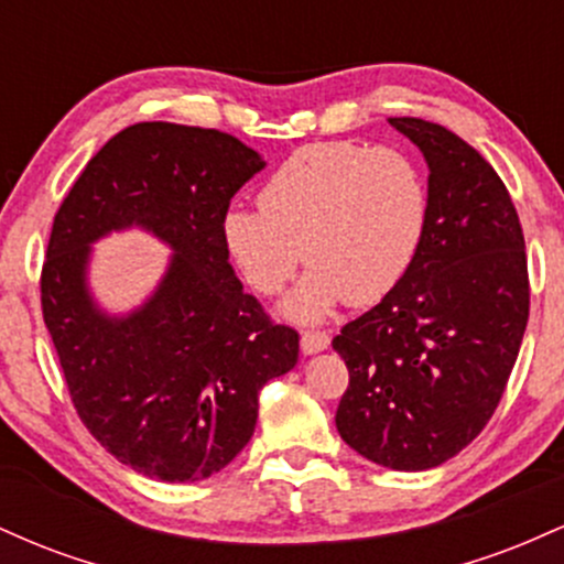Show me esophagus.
I'll return each instance as SVG.
<instances>
[{"instance_id":"34e87169","label":"esophagus","mask_w":564,"mask_h":564,"mask_svg":"<svg viewBox=\"0 0 564 564\" xmlns=\"http://www.w3.org/2000/svg\"><path fill=\"white\" fill-rule=\"evenodd\" d=\"M328 345H332V336H328L326 332H304L302 334V352L304 355L323 352Z\"/></svg>"}]
</instances>
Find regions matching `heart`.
Wrapping results in <instances>:
<instances>
[{
    "mask_svg": "<svg viewBox=\"0 0 564 564\" xmlns=\"http://www.w3.org/2000/svg\"><path fill=\"white\" fill-rule=\"evenodd\" d=\"M426 217L430 187L405 151L315 142L270 174L260 209L225 212L223 238L260 294L286 286L304 254L310 270L281 313L321 323L347 300H384L416 260Z\"/></svg>",
    "mask_w": 564,
    "mask_h": 564,
    "instance_id": "b5f03b06",
    "label": "heart"
}]
</instances>
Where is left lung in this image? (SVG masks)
<instances>
[{
	"label": "left lung",
	"instance_id": "8db88e82",
	"mask_svg": "<svg viewBox=\"0 0 564 564\" xmlns=\"http://www.w3.org/2000/svg\"><path fill=\"white\" fill-rule=\"evenodd\" d=\"M390 124L430 166V217L403 281L334 336L349 371L336 430L379 467L424 471L467 448L507 390L528 260L507 185L469 142L411 116Z\"/></svg>",
	"mask_w": 564,
	"mask_h": 564
}]
</instances>
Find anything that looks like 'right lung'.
Instances as JSON below:
<instances>
[{"mask_svg":"<svg viewBox=\"0 0 564 564\" xmlns=\"http://www.w3.org/2000/svg\"><path fill=\"white\" fill-rule=\"evenodd\" d=\"M264 170L232 134L170 121L121 129L57 209L42 313L70 400L121 464L166 482L206 480L254 435L260 390L300 358L230 264L223 217ZM140 227L173 249L152 296L124 316L88 289L91 243Z\"/></svg>","mask_w":564,"mask_h":564,"instance_id":"right-lung-1","label":"right lung"}]
</instances>
